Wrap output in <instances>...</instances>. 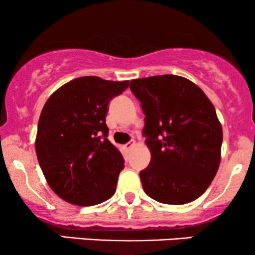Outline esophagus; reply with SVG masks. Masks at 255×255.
Listing matches in <instances>:
<instances>
[{"label": "esophagus", "instance_id": "esophagus-1", "mask_svg": "<svg viewBox=\"0 0 255 255\" xmlns=\"http://www.w3.org/2000/svg\"><path fill=\"white\" fill-rule=\"evenodd\" d=\"M134 146V141H129V142H127V144L125 145V150L126 151H129L131 147H133Z\"/></svg>", "mask_w": 255, "mask_h": 255}]
</instances>
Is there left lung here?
<instances>
[{
    "mask_svg": "<svg viewBox=\"0 0 255 255\" xmlns=\"http://www.w3.org/2000/svg\"><path fill=\"white\" fill-rule=\"evenodd\" d=\"M145 115L151 162L140 171L142 188L162 204L183 205L209 188L221 162L223 131L203 90L178 75L131 80Z\"/></svg>",
    "mask_w": 255,
    "mask_h": 255,
    "instance_id": "1",
    "label": "left lung"
}]
</instances>
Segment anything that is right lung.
Here are the masks:
<instances>
[{"instance_id":"add662e5","label":"right lung","mask_w":255,"mask_h":255,"mask_svg":"<svg viewBox=\"0 0 255 255\" xmlns=\"http://www.w3.org/2000/svg\"><path fill=\"white\" fill-rule=\"evenodd\" d=\"M129 81L81 77L49 97L38 122L36 153L50 188L63 200L92 206L114 195L125 166L108 139V104Z\"/></svg>"}]
</instances>
